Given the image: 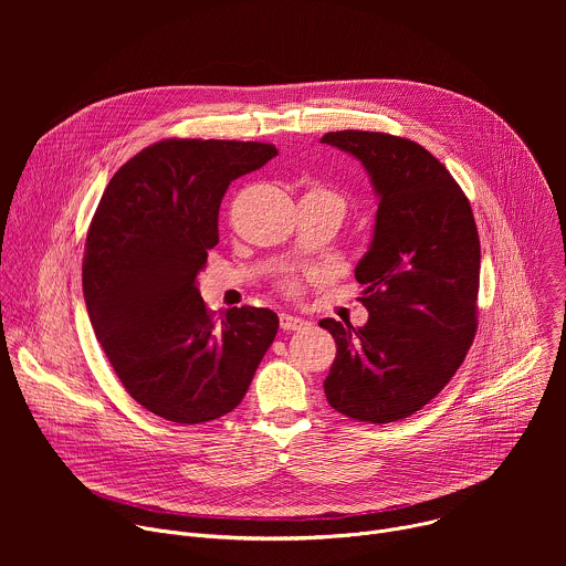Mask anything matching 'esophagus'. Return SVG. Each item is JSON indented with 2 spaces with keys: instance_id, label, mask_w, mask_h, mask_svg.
Here are the masks:
<instances>
[{
  "instance_id": "34e87169",
  "label": "esophagus",
  "mask_w": 566,
  "mask_h": 566,
  "mask_svg": "<svg viewBox=\"0 0 566 566\" xmlns=\"http://www.w3.org/2000/svg\"><path fill=\"white\" fill-rule=\"evenodd\" d=\"M280 327L284 332H300L304 327H308V322L300 315H291V313H280Z\"/></svg>"
}]
</instances>
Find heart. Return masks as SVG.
Returning <instances> with one entry per match:
<instances>
[{
	"mask_svg": "<svg viewBox=\"0 0 566 566\" xmlns=\"http://www.w3.org/2000/svg\"><path fill=\"white\" fill-rule=\"evenodd\" d=\"M311 192H317V195H329V197L338 199L334 192H329V190H325V188H315V190H311ZM338 201H340V199H338ZM340 203H343V201H340ZM284 289H286L289 293H297L300 284H297V280H295V277H286V280H284Z\"/></svg>",
	"mask_w": 566,
	"mask_h": 566,
	"instance_id": "heart-1",
	"label": "heart"
}]
</instances>
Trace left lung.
I'll use <instances>...</instances> for the list:
<instances>
[{"mask_svg": "<svg viewBox=\"0 0 566 566\" xmlns=\"http://www.w3.org/2000/svg\"><path fill=\"white\" fill-rule=\"evenodd\" d=\"M322 143L358 158L378 197L371 244L356 266L369 319L358 329L319 319L338 347L325 394L349 419L391 423L428 406L472 345L479 234L468 197L419 143L358 129Z\"/></svg>", "mask_w": 566, "mask_h": 566, "instance_id": "1", "label": "left lung"}]
</instances>
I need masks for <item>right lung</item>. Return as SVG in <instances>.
<instances>
[{"instance_id": "right-lung-1", "label": "right lung", "mask_w": 566, "mask_h": 566, "mask_svg": "<svg viewBox=\"0 0 566 566\" xmlns=\"http://www.w3.org/2000/svg\"><path fill=\"white\" fill-rule=\"evenodd\" d=\"M273 156L269 143L168 138L103 192L83 262L90 319L127 394L160 419L195 426L232 412L275 340L271 308L232 306L219 319L197 289L228 186Z\"/></svg>"}]
</instances>
